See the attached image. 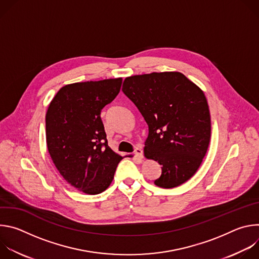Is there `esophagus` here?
<instances>
[{"label":"esophagus","instance_id":"1","mask_svg":"<svg viewBox=\"0 0 259 259\" xmlns=\"http://www.w3.org/2000/svg\"><path fill=\"white\" fill-rule=\"evenodd\" d=\"M134 156H135L137 159H142V158H143L141 147H139V146L135 147V150H134Z\"/></svg>","mask_w":259,"mask_h":259}]
</instances>
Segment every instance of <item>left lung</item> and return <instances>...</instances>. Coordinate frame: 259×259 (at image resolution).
I'll use <instances>...</instances> for the list:
<instances>
[{
	"label": "left lung",
	"instance_id": "8db88e82",
	"mask_svg": "<svg viewBox=\"0 0 259 259\" xmlns=\"http://www.w3.org/2000/svg\"><path fill=\"white\" fill-rule=\"evenodd\" d=\"M122 91L149 126L144 156L162 166L157 187L176 188L199 169L211 136L204 92L178 71L128 77Z\"/></svg>",
	"mask_w": 259,
	"mask_h": 259
}]
</instances>
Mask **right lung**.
Masks as SVG:
<instances>
[{
  "mask_svg": "<svg viewBox=\"0 0 259 259\" xmlns=\"http://www.w3.org/2000/svg\"><path fill=\"white\" fill-rule=\"evenodd\" d=\"M122 78L68 84L60 88L46 114L50 157L71 187L97 195L112 183L122 156L107 145L101 109L119 94Z\"/></svg>",
  "mask_w": 259,
  "mask_h": 259,
  "instance_id": "add662e5",
  "label": "right lung"
}]
</instances>
